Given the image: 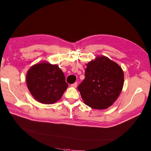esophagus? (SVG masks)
<instances>
[{"label":"esophagus","mask_w":151,"mask_h":151,"mask_svg":"<svg viewBox=\"0 0 151 151\" xmlns=\"http://www.w3.org/2000/svg\"><path fill=\"white\" fill-rule=\"evenodd\" d=\"M70 86L73 88H76V86H77V82H75L73 84H70Z\"/></svg>","instance_id":"esophagus-1"}]
</instances>
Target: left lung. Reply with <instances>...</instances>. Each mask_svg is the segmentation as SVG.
Returning a JSON list of instances; mask_svg holds the SVG:
<instances>
[{
    "label": "left lung",
    "instance_id": "left-lung-1",
    "mask_svg": "<svg viewBox=\"0 0 151 151\" xmlns=\"http://www.w3.org/2000/svg\"><path fill=\"white\" fill-rule=\"evenodd\" d=\"M124 73L117 63L105 56L87 64L85 78L78 86L84 103L94 109H106L116 101L123 89Z\"/></svg>",
    "mask_w": 151,
    "mask_h": 151
}]
</instances>
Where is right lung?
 <instances>
[{"label":"right lung","instance_id":"obj_1","mask_svg":"<svg viewBox=\"0 0 151 151\" xmlns=\"http://www.w3.org/2000/svg\"><path fill=\"white\" fill-rule=\"evenodd\" d=\"M27 84L34 99L43 104L60 100L68 86L59 67L46 62L31 67L27 73Z\"/></svg>","mask_w":151,"mask_h":151}]
</instances>
